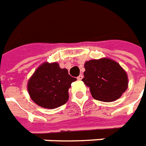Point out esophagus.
Instances as JSON below:
<instances>
[{"instance_id":"obj_1","label":"esophagus","mask_w":146,"mask_h":146,"mask_svg":"<svg viewBox=\"0 0 146 146\" xmlns=\"http://www.w3.org/2000/svg\"><path fill=\"white\" fill-rule=\"evenodd\" d=\"M77 78H78V80H79V81H81V80H82V78H83V74H81L79 75V76H78V77Z\"/></svg>"}]
</instances>
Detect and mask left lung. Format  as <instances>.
Here are the masks:
<instances>
[{
    "instance_id": "8db88e82",
    "label": "left lung",
    "mask_w": 146,
    "mask_h": 146,
    "mask_svg": "<svg viewBox=\"0 0 146 146\" xmlns=\"http://www.w3.org/2000/svg\"><path fill=\"white\" fill-rule=\"evenodd\" d=\"M84 65L85 71L82 81L96 100L114 102L128 88V74L117 61L102 58L89 60Z\"/></svg>"
}]
</instances>
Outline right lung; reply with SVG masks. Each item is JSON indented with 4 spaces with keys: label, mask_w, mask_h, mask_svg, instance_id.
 I'll return each mask as SVG.
<instances>
[{
    "label": "right lung",
    "mask_w": 146,
    "mask_h": 146,
    "mask_svg": "<svg viewBox=\"0 0 146 146\" xmlns=\"http://www.w3.org/2000/svg\"><path fill=\"white\" fill-rule=\"evenodd\" d=\"M76 80L69 75L66 68H61L58 62L45 61L29 78L27 91L31 100L38 106L53 109L68 102V90Z\"/></svg>",
    "instance_id": "add662e5"
}]
</instances>
